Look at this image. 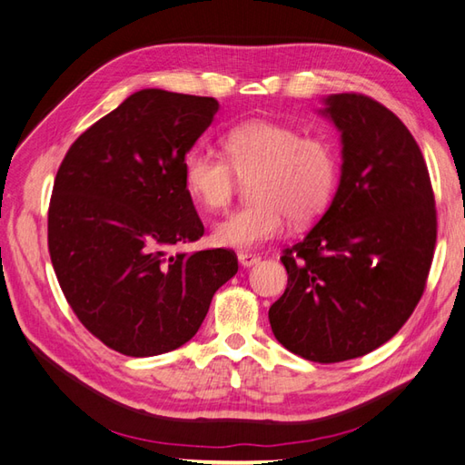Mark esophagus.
<instances>
[{
	"label": "esophagus",
	"instance_id": "esophagus-1",
	"mask_svg": "<svg viewBox=\"0 0 465 465\" xmlns=\"http://www.w3.org/2000/svg\"><path fill=\"white\" fill-rule=\"evenodd\" d=\"M237 259H240V265H243V267H253V265L262 262V257L255 255V253H247V252L237 253Z\"/></svg>",
	"mask_w": 465,
	"mask_h": 465
}]
</instances>
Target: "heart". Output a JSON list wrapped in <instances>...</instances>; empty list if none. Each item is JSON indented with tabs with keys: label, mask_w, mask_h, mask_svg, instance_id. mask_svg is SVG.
I'll use <instances>...</instances> for the list:
<instances>
[{
	"label": "heart",
	"mask_w": 465,
	"mask_h": 465,
	"mask_svg": "<svg viewBox=\"0 0 465 465\" xmlns=\"http://www.w3.org/2000/svg\"><path fill=\"white\" fill-rule=\"evenodd\" d=\"M223 156L190 150L182 162L183 183L200 206H230L240 180L253 202L215 223L213 242L252 250L282 235L287 220L309 223L327 210L339 183V154L331 140L303 134L285 123L243 121L222 136Z\"/></svg>",
	"instance_id": "obj_1"
}]
</instances>
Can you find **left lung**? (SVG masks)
Masks as SVG:
<instances>
[{"label": "left lung", "mask_w": 465, "mask_h": 465, "mask_svg": "<svg viewBox=\"0 0 465 465\" xmlns=\"http://www.w3.org/2000/svg\"><path fill=\"white\" fill-rule=\"evenodd\" d=\"M325 104L341 131V182L315 228L283 250L287 289L269 322L287 351L329 364L402 329L426 289L438 222L426 160L401 118L361 93Z\"/></svg>", "instance_id": "obj_1"}]
</instances>
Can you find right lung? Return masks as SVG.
I'll list each match as a JSON object with an SVG mask.
<instances>
[{"instance_id": "obj_1", "label": "right lung", "mask_w": 465, "mask_h": 465, "mask_svg": "<svg viewBox=\"0 0 465 465\" xmlns=\"http://www.w3.org/2000/svg\"><path fill=\"white\" fill-rule=\"evenodd\" d=\"M218 109L212 96L143 89L86 128L57 170L51 263L84 329L116 352L182 347L237 273L228 250L170 253L203 235L182 162Z\"/></svg>"}]
</instances>
